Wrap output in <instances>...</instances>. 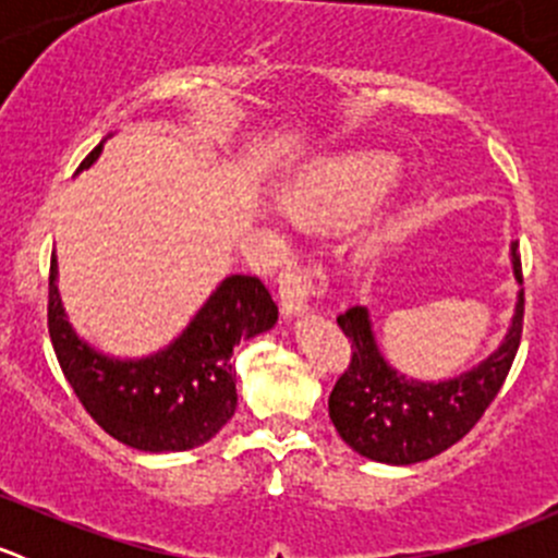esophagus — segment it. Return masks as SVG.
<instances>
[{"label": "esophagus", "instance_id": "obj_1", "mask_svg": "<svg viewBox=\"0 0 558 558\" xmlns=\"http://www.w3.org/2000/svg\"><path fill=\"white\" fill-rule=\"evenodd\" d=\"M329 289L324 267L318 264H307V267H291L289 272L280 278V307L289 318L311 311V302L315 296H324Z\"/></svg>", "mask_w": 558, "mask_h": 558}]
</instances>
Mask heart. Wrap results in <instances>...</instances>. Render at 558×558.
<instances>
[{"mask_svg": "<svg viewBox=\"0 0 558 558\" xmlns=\"http://www.w3.org/2000/svg\"><path fill=\"white\" fill-rule=\"evenodd\" d=\"M402 172V161L386 150H353L302 172L280 202L286 216L302 227H337L384 202Z\"/></svg>", "mask_w": 558, "mask_h": 558, "instance_id": "b5f03b06", "label": "heart"}]
</instances>
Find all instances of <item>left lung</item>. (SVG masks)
I'll return each mask as SVG.
<instances>
[{
	"mask_svg": "<svg viewBox=\"0 0 558 558\" xmlns=\"http://www.w3.org/2000/svg\"><path fill=\"white\" fill-rule=\"evenodd\" d=\"M510 262L523 283L519 243L510 245ZM337 324L351 342V364L329 393L337 435L373 461L415 464L459 442L499 393L521 342L523 289L502 345L466 373L437 384L408 378L386 362L367 307H348Z\"/></svg>",
	"mask_w": 558,
	"mask_h": 558,
	"instance_id": "obj_1",
	"label": "left lung"
}]
</instances>
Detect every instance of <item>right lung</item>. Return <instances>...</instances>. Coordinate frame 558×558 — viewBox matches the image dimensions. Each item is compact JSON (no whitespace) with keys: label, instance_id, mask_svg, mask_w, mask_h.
<instances>
[{"label":"right lung","instance_id":"add662e5","mask_svg":"<svg viewBox=\"0 0 558 558\" xmlns=\"http://www.w3.org/2000/svg\"><path fill=\"white\" fill-rule=\"evenodd\" d=\"M102 145L105 140L77 172L99 159ZM56 278L53 256L48 331L66 384L107 435L148 453L191 451L223 429L238 410L234 345L272 329L278 320V305L262 280L229 275L170 345L143 359H116L75 335Z\"/></svg>","mask_w":558,"mask_h":558}]
</instances>
